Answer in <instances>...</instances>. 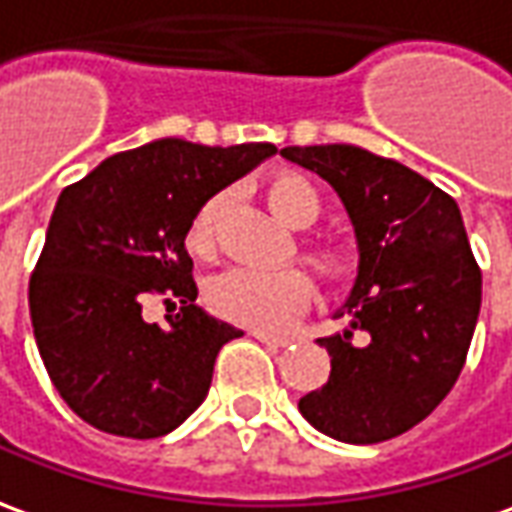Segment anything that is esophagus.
Returning a JSON list of instances; mask_svg holds the SVG:
<instances>
[{
	"instance_id": "34e87169",
	"label": "esophagus",
	"mask_w": 512,
	"mask_h": 512,
	"mask_svg": "<svg viewBox=\"0 0 512 512\" xmlns=\"http://www.w3.org/2000/svg\"><path fill=\"white\" fill-rule=\"evenodd\" d=\"M253 337L256 340H262L264 345H270V348H287L292 343L290 334H273V331H253Z\"/></svg>"
}]
</instances>
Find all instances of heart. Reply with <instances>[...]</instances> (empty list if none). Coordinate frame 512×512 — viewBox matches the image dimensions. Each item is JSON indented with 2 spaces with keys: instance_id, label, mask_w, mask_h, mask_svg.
I'll list each match as a JSON object with an SVG mask.
<instances>
[{
  "instance_id": "1",
  "label": "heart",
  "mask_w": 512,
  "mask_h": 512,
  "mask_svg": "<svg viewBox=\"0 0 512 512\" xmlns=\"http://www.w3.org/2000/svg\"><path fill=\"white\" fill-rule=\"evenodd\" d=\"M267 200L278 217L292 228H306L320 214L317 189L298 172L273 175L267 181ZM220 209L222 195L206 197L186 225L183 245L195 259H209L214 253V231H217ZM303 256L326 281H343L354 270L351 250L334 239L309 242L303 248ZM312 295H315V287L298 267H278V270L234 267L211 278L206 287L209 306L217 315L253 326V329L287 326L312 303Z\"/></svg>"
}]
</instances>
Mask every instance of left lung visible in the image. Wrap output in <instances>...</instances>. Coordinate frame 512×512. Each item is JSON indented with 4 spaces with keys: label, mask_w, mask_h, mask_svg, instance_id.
Wrapping results in <instances>:
<instances>
[{
    "label": "left lung",
    "mask_w": 512,
    "mask_h": 512,
    "mask_svg": "<svg viewBox=\"0 0 512 512\" xmlns=\"http://www.w3.org/2000/svg\"><path fill=\"white\" fill-rule=\"evenodd\" d=\"M281 155L334 186L359 242L357 284L340 309L351 329L317 340L329 382L298 410L343 443L398 438L449 396L477 326L482 270L460 209L424 175L354 144Z\"/></svg>",
    "instance_id": "obj_1"
}]
</instances>
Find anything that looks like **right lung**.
Masks as SVG:
<instances>
[{
    "mask_svg": "<svg viewBox=\"0 0 512 512\" xmlns=\"http://www.w3.org/2000/svg\"><path fill=\"white\" fill-rule=\"evenodd\" d=\"M276 153L158 139L66 186L30 276L35 343L74 415L119 438H161L209 393L214 359L242 331L195 303L186 225L206 197ZM178 316L147 324L143 301Z\"/></svg>",
    "mask_w": 512,
    "mask_h": 512,
    "instance_id": "right-lung-1",
    "label": "right lung"
}]
</instances>
